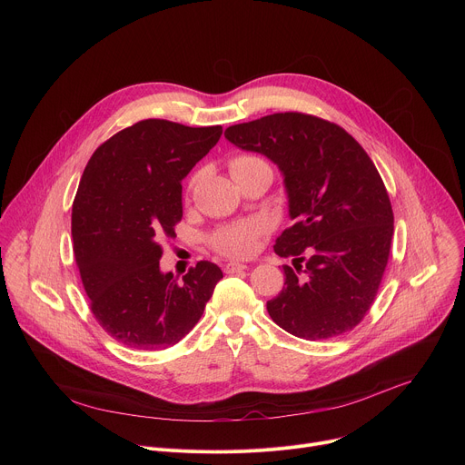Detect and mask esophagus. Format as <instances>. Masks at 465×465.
<instances>
[{"instance_id":"obj_1","label":"esophagus","mask_w":465,"mask_h":465,"mask_svg":"<svg viewBox=\"0 0 465 465\" xmlns=\"http://www.w3.org/2000/svg\"><path fill=\"white\" fill-rule=\"evenodd\" d=\"M246 269H248L246 264L235 262V261H228V262L224 264V272H226V274H237V272H242V271H246Z\"/></svg>"}]
</instances>
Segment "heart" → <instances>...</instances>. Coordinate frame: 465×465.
Instances as JSON below:
<instances>
[{
  "instance_id": "obj_1",
  "label": "heart",
  "mask_w": 465,
  "mask_h": 465,
  "mask_svg": "<svg viewBox=\"0 0 465 465\" xmlns=\"http://www.w3.org/2000/svg\"><path fill=\"white\" fill-rule=\"evenodd\" d=\"M262 160L248 154H241L230 160V173L232 176H239L246 169H250L255 163H261ZM267 232V224L261 219H248L233 224L221 226L219 230L213 232L210 242L212 246L228 255V257H250L259 244L261 235Z\"/></svg>"
}]
</instances>
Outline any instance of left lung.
Instances as JSON below:
<instances>
[{"mask_svg":"<svg viewBox=\"0 0 465 465\" xmlns=\"http://www.w3.org/2000/svg\"><path fill=\"white\" fill-rule=\"evenodd\" d=\"M242 151L272 160L294 221L276 241L285 287L271 318L287 333L322 341L346 333L370 311L390 255L393 212L366 151L348 132L316 115L285 112L228 126Z\"/></svg>","mask_w":465,"mask_h":465,"instance_id":"8db88e82","label":"left lung"}]
</instances>
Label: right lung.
I'll return each instance as SVG.
<instances>
[{
  "label": "right lung",
  "mask_w": 465,
  "mask_h": 465,
  "mask_svg": "<svg viewBox=\"0 0 465 465\" xmlns=\"http://www.w3.org/2000/svg\"><path fill=\"white\" fill-rule=\"evenodd\" d=\"M223 126L143 119L92 154L72 212L77 267L95 320L132 350H165L201 320L221 269L212 261L178 280L160 271L162 239L182 219V180Z\"/></svg>",
  "instance_id": "right-lung-1"
}]
</instances>
